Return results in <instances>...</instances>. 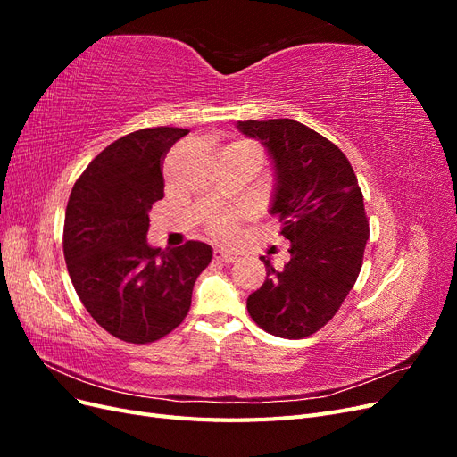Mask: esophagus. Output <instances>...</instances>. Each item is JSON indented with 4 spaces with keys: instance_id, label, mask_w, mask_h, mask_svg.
Here are the masks:
<instances>
[{
    "instance_id": "34e87169",
    "label": "esophagus",
    "mask_w": 457,
    "mask_h": 457,
    "mask_svg": "<svg viewBox=\"0 0 457 457\" xmlns=\"http://www.w3.org/2000/svg\"><path fill=\"white\" fill-rule=\"evenodd\" d=\"M213 257H215V261H220V262H234V261H237V255L227 252V250H215Z\"/></svg>"
}]
</instances>
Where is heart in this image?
I'll return each mask as SVG.
<instances>
[{
	"label": "heart",
	"instance_id": "b5f03b06",
	"mask_svg": "<svg viewBox=\"0 0 457 457\" xmlns=\"http://www.w3.org/2000/svg\"><path fill=\"white\" fill-rule=\"evenodd\" d=\"M240 145V143H238ZM244 215L242 210L237 212H223L217 213L212 220H210V232L213 234L215 238L219 240H228L234 237V228H237V219Z\"/></svg>",
	"mask_w": 457,
	"mask_h": 457
}]
</instances>
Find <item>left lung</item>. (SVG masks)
<instances>
[{
  "instance_id": "obj_1",
  "label": "left lung",
  "mask_w": 457,
  "mask_h": 457,
  "mask_svg": "<svg viewBox=\"0 0 457 457\" xmlns=\"http://www.w3.org/2000/svg\"><path fill=\"white\" fill-rule=\"evenodd\" d=\"M237 128L269 152V212L289 240L284 270L261 257L267 278L247 297V312L272 336L303 339L334 318L361 272L370 238L362 190L347 156L295 120H247Z\"/></svg>"
}]
</instances>
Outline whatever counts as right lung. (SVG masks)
Returning <instances> with one entry per match:
<instances>
[{"label": "right lung", "mask_w": 457, "mask_h": 457, "mask_svg": "<svg viewBox=\"0 0 457 457\" xmlns=\"http://www.w3.org/2000/svg\"><path fill=\"white\" fill-rule=\"evenodd\" d=\"M188 129L152 128L108 145L76 181L64 215V259L79 301L108 334L162 339L185 320L213 250L198 240L163 252L146 242L163 198L162 160Z\"/></svg>", "instance_id": "right-lung-1"}]
</instances>
